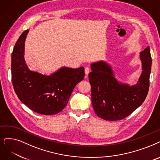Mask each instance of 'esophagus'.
Returning <instances> with one entry per match:
<instances>
[{
    "mask_svg": "<svg viewBox=\"0 0 160 160\" xmlns=\"http://www.w3.org/2000/svg\"><path fill=\"white\" fill-rule=\"evenodd\" d=\"M90 72H91V69L87 67V68H85V74H86L87 75L89 73H90Z\"/></svg>",
    "mask_w": 160,
    "mask_h": 160,
    "instance_id": "obj_1",
    "label": "esophagus"
}]
</instances>
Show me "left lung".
I'll return each mask as SVG.
<instances>
[{"label":"left lung","mask_w":160,"mask_h":160,"mask_svg":"<svg viewBox=\"0 0 160 160\" xmlns=\"http://www.w3.org/2000/svg\"><path fill=\"white\" fill-rule=\"evenodd\" d=\"M142 73L135 85L119 81L111 64L100 60L91 64L89 73L92 105L101 119L117 121L132 113L144 101L149 90L152 58L150 47L140 52Z\"/></svg>","instance_id":"obj_1"}]
</instances>
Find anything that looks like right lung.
<instances>
[{
    "mask_svg": "<svg viewBox=\"0 0 160 160\" xmlns=\"http://www.w3.org/2000/svg\"><path fill=\"white\" fill-rule=\"evenodd\" d=\"M29 29L19 37L12 54V81L22 103L42 115L63 110L76 85L84 79L83 67H62L50 75L29 69L25 61V42Z\"/></svg>",
    "mask_w": 160,
    "mask_h": 160,
    "instance_id": "obj_1",
    "label": "right lung"
}]
</instances>
